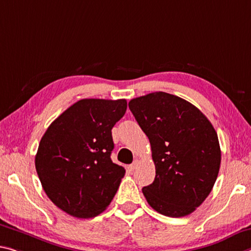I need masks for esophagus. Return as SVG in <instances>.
I'll return each mask as SVG.
<instances>
[{
	"mask_svg": "<svg viewBox=\"0 0 251 251\" xmlns=\"http://www.w3.org/2000/svg\"><path fill=\"white\" fill-rule=\"evenodd\" d=\"M138 162H140V161L135 160V161L132 163V164L128 165V170H129V171H134L135 169H136V166L138 165Z\"/></svg>",
	"mask_w": 251,
	"mask_h": 251,
	"instance_id": "34e87169",
	"label": "esophagus"
}]
</instances>
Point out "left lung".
I'll return each instance as SVG.
<instances>
[{"label":"left lung","mask_w":251,"mask_h":251,"mask_svg":"<svg viewBox=\"0 0 251 251\" xmlns=\"http://www.w3.org/2000/svg\"><path fill=\"white\" fill-rule=\"evenodd\" d=\"M128 107L151 143L155 164L152 184L142 189L158 213L185 217L213 188L221 163L217 132L191 102L156 91L132 99Z\"/></svg>","instance_id":"obj_1"}]
</instances>
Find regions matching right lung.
I'll list each match as a JSON object with an SVG mask.
<instances>
[{
	"instance_id": "right-lung-1",
	"label": "right lung",
	"mask_w": 251,
	"mask_h": 251,
	"mask_svg": "<svg viewBox=\"0 0 251 251\" xmlns=\"http://www.w3.org/2000/svg\"><path fill=\"white\" fill-rule=\"evenodd\" d=\"M125 99H81L51 123L35 155V170L48 198L73 217L105 211L125 169L110 160L111 128L124 116Z\"/></svg>"
}]
</instances>
